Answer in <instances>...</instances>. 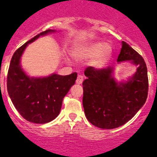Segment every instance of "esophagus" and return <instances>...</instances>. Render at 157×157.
Instances as JSON below:
<instances>
[{
	"mask_svg": "<svg viewBox=\"0 0 157 157\" xmlns=\"http://www.w3.org/2000/svg\"><path fill=\"white\" fill-rule=\"evenodd\" d=\"M83 80V76H82V75H78V76H77V80H76V83H77V84H80V83H82Z\"/></svg>",
	"mask_w": 157,
	"mask_h": 157,
	"instance_id": "1",
	"label": "esophagus"
}]
</instances>
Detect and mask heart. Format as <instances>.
Returning a JSON list of instances; mask_svg holds the SVG:
<instances>
[{
	"mask_svg": "<svg viewBox=\"0 0 157 157\" xmlns=\"http://www.w3.org/2000/svg\"><path fill=\"white\" fill-rule=\"evenodd\" d=\"M72 55L80 59H86L94 56L92 64L96 67L101 65L105 59L112 53L111 45L106 42H95L80 45L72 49Z\"/></svg>",
	"mask_w": 157,
	"mask_h": 157,
	"instance_id": "b5f03b06",
	"label": "heart"
}]
</instances>
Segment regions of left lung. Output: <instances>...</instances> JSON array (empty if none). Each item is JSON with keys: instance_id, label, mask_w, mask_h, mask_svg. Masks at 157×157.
Here are the masks:
<instances>
[{"instance_id": "1", "label": "left lung", "mask_w": 157, "mask_h": 157, "mask_svg": "<svg viewBox=\"0 0 157 157\" xmlns=\"http://www.w3.org/2000/svg\"><path fill=\"white\" fill-rule=\"evenodd\" d=\"M137 67L132 77L117 82L114 67H88L83 82V106L87 120L101 128H118L128 122L143 106L148 95L147 67L143 57L125 42H121L118 63L129 61Z\"/></svg>"}]
</instances>
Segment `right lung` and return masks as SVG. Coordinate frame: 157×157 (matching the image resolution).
Returning a JSON list of instances; mask_svg holds the SVG:
<instances>
[{
	"instance_id": "1",
	"label": "right lung",
	"mask_w": 157,
	"mask_h": 157,
	"mask_svg": "<svg viewBox=\"0 0 157 157\" xmlns=\"http://www.w3.org/2000/svg\"><path fill=\"white\" fill-rule=\"evenodd\" d=\"M55 32L48 29L21 45L14 52L8 69L7 88L13 105L25 119L36 124L49 122L58 116L63 99L77 80V73L30 77L21 68V57L27 45L40 36Z\"/></svg>"
}]
</instances>
